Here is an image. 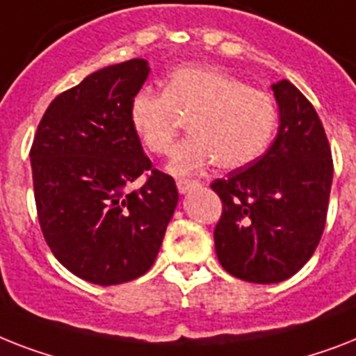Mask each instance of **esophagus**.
I'll return each instance as SVG.
<instances>
[{
	"mask_svg": "<svg viewBox=\"0 0 356 356\" xmlns=\"http://www.w3.org/2000/svg\"><path fill=\"white\" fill-rule=\"evenodd\" d=\"M177 188L181 193H188L199 188V181H192V179H179L177 181Z\"/></svg>",
	"mask_w": 356,
	"mask_h": 356,
	"instance_id": "34e87169",
	"label": "esophagus"
}]
</instances>
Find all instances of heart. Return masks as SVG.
I'll list each match as a JSON object with an SVG mask.
<instances>
[{"label":"heart","instance_id":"b5f03b06","mask_svg":"<svg viewBox=\"0 0 356 356\" xmlns=\"http://www.w3.org/2000/svg\"><path fill=\"white\" fill-rule=\"evenodd\" d=\"M181 117H190V137L179 143L168 161L173 175L218 168L238 170L261 155L278 124L274 98L248 88L239 78L212 65L173 69L163 93L138 91L129 102V124L144 149L168 153Z\"/></svg>","mask_w":356,"mask_h":356}]
</instances>
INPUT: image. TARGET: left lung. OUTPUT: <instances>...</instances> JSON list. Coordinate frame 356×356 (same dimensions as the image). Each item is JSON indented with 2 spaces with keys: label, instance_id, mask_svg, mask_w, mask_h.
I'll list each match as a JSON object with an SVG mask.
<instances>
[{
  "label": "left lung",
  "instance_id": "obj_1",
  "mask_svg": "<svg viewBox=\"0 0 356 356\" xmlns=\"http://www.w3.org/2000/svg\"><path fill=\"white\" fill-rule=\"evenodd\" d=\"M278 135L247 168L212 183L223 201L213 243L228 274L252 283L291 278L313 256L325 227L333 159L313 104L289 80L270 86Z\"/></svg>",
  "mask_w": 356,
  "mask_h": 356
}]
</instances>
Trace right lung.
Returning <instances> with one entry per match:
<instances>
[{
    "label": "right lung",
    "mask_w": 356,
    "mask_h": 356,
    "mask_svg": "<svg viewBox=\"0 0 356 356\" xmlns=\"http://www.w3.org/2000/svg\"><path fill=\"white\" fill-rule=\"evenodd\" d=\"M148 74V62L133 58L86 76L51 102L31 148L43 238L63 267L95 285L148 273L179 203L175 181L152 170L129 124ZM144 171L145 186L129 193Z\"/></svg>",
    "instance_id": "right-lung-1"
}]
</instances>
